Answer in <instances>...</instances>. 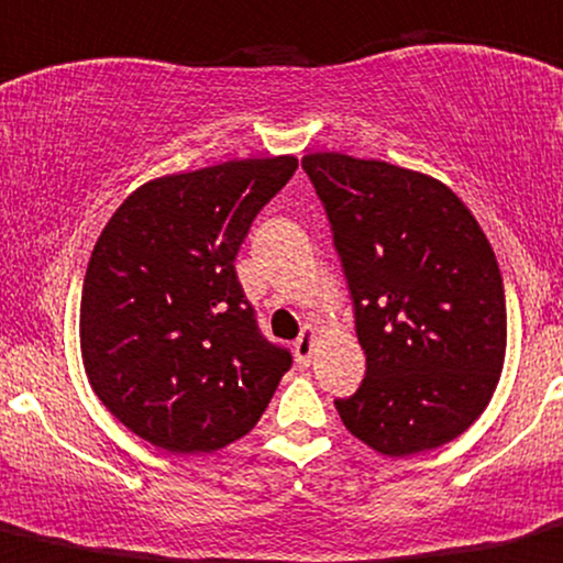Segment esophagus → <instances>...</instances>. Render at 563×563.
Instances as JSON below:
<instances>
[{
  "mask_svg": "<svg viewBox=\"0 0 563 563\" xmlns=\"http://www.w3.org/2000/svg\"><path fill=\"white\" fill-rule=\"evenodd\" d=\"M316 336H318V329L312 327V323H305V329H301L297 345H294V356H297V364H299V366H310L312 345H316Z\"/></svg>",
  "mask_w": 563,
  "mask_h": 563,
  "instance_id": "esophagus-1",
  "label": "esophagus"
}]
</instances>
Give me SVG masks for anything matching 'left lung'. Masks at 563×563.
Returning <instances> with one entry per match:
<instances>
[{
	"label": "left lung",
	"instance_id": "1",
	"mask_svg": "<svg viewBox=\"0 0 563 563\" xmlns=\"http://www.w3.org/2000/svg\"><path fill=\"white\" fill-rule=\"evenodd\" d=\"M334 234L366 375L334 399L353 437L412 455L470 429L499 383L507 305L490 242L434 177L345 153L301 158Z\"/></svg>",
	"mask_w": 563,
	"mask_h": 563
}]
</instances>
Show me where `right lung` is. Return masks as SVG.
Returning a JSON list of instances; mask_svg holds the SVG:
<instances>
[{
	"label": "right lung",
	"mask_w": 563,
	"mask_h": 563,
	"mask_svg": "<svg viewBox=\"0 0 563 563\" xmlns=\"http://www.w3.org/2000/svg\"><path fill=\"white\" fill-rule=\"evenodd\" d=\"M294 156L245 158L140 186L93 245L80 297L88 383L126 429L210 453L258 423L291 353L262 334L234 258Z\"/></svg>",
	"instance_id": "obj_1"
}]
</instances>
